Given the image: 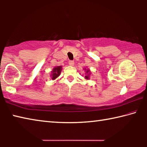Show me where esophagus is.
Segmentation results:
<instances>
[{"instance_id":"34e87169","label":"esophagus","mask_w":147,"mask_h":147,"mask_svg":"<svg viewBox=\"0 0 147 147\" xmlns=\"http://www.w3.org/2000/svg\"><path fill=\"white\" fill-rule=\"evenodd\" d=\"M69 64L71 66H73L74 64V62L73 61H69Z\"/></svg>"}]
</instances>
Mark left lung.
Returning a JSON list of instances; mask_svg holds the SVG:
<instances>
[{
  "label": "left lung",
  "mask_w": 147,
  "mask_h": 147,
  "mask_svg": "<svg viewBox=\"0 0 147 147\" xmlns=\"http://www.w3.org/2000/svg\"><path fill=\"white\" fill-rule=\"evenodd\" d=\"M84 70H85V71H86L85 79L86 80H89V78H90V75H91V74L90 69H89L88 68V69L85 68V69H84Z\"/></svg>",
  "instance_id": "8db88e82"
}]
</instances>
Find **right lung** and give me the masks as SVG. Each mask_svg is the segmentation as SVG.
I'll return each instance as SVG.
<instances>
[{"label": "right lung", "mask_w": 147, "mask_h": 147, "mask_svg": "<svg viewBox=\"0 0 147 147\" xmlns=\"http://www.w3.org/2000/svg\"><path fill=\"white\" fill-rule=\"evenodd\" d=\"M62 70V66H56L55 67L53 68V71H51V77L52 80H56L58 77L60 75V73Z\"/></svg>", "instance_id": "add662e5"}]
</instances>
